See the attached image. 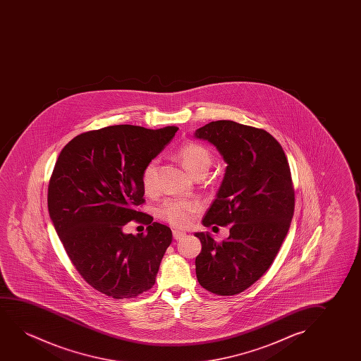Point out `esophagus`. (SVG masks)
<instances>
[{"mask_svg":"<svg viewBox=\"0 0 361 361\" xmlns=\"http://www.w3.org/2000/svg\"><path fill=\"white\" fill-rule=\"evenodd\" d=\"M173 239H176V240H181L183 238L186 237V233L181 232V231H173Z\"/></svg>","mask_w":361,"mask_h":361,"instance_id":"1","label":"esophagus"}]
</instances>
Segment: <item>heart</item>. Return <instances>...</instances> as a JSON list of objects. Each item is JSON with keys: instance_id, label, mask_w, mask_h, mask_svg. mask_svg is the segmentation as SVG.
Masks as SVG:
<instances>
[{"instance_id": "obj_1", "label": "heart", "mask_w": 361, "mask_h": 361, "mask_svg": "<svg viewBox=\"0 0 361 361\" xmlns=\"http://www.w3.org/2000/svg\"><path fill=\"white\" fill-rule=\"evenodd\" d=\"M178 158L181 159L183 166L192 175L202 170L207 171L212 163V157L208 152V149L201 144L193 143V142L183 144V147L178 149ZM157 169H158L157 159L150 160L144 168L142 183L145 192H152L155 188ZM198 209H200V203L195 200L173 198L160 204L157 209V213L159 217L163 218L164 221L173 224L175 227H185L191 221L193 213L197 212Z\"/></svg>"}]
</instances>
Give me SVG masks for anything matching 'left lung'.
<instances>
[{"mask_svg":"<svg viewBox=\"0 0 361 361\" xmlns=\"http://www.w3.org/2000/svg\"><path fill=\"white\" fill-rule=\"evenodd\" d=\"M193 137L212 144L227 164L202 224H232L222 243L208 232L195 233L202 244L196 276L208 291L233 296L267 272L287 235L295 209L290 166L281 145L264 129L216 121Z\"/></svg>","mask_w":361,"mask_h":361,"instance_id":"1","label":"left lung"}]
</instances>
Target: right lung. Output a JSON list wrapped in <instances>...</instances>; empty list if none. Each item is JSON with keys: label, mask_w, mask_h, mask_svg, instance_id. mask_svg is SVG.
<instances>
[{"label": "right lung", "mask_w": 361, "mask_h": 361, "mask_svg": "<svg viewBox=\"0 0 361 361\" xmlns=\"http://www.w3.org/2000/svg\"><path fill=\"white\" fill-rule=\"evenodd\" d=\"M112 126L80 134L65 145L48 188L53 226L80 275L97 291L133 298L155 283L171 229L135 209L144 203L142 175L178 132ZM132 219L147 235H127Z\"/></svg>", "instance_id": "right-lung-1"}]
</instances>
